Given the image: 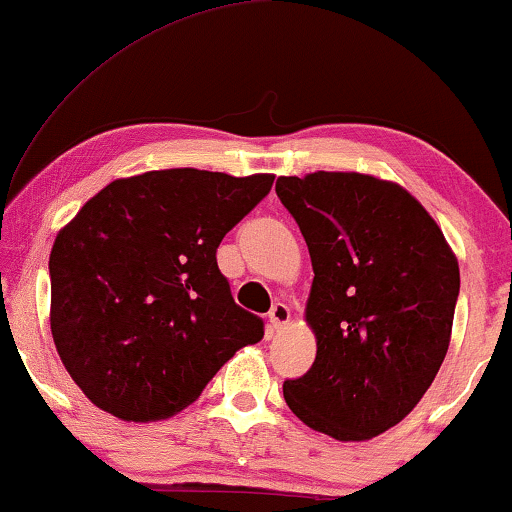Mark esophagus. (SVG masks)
<instances>
[{
    "instance_id": "obj_1",
    "label": "esophagus",
    "mask_w": 512,
    "mask_h": 512,
    "mask_svg": "<svg viewBox=\"0 0 512 512\" xmlns=\"http://www.w3.org/2000/svg\"><path fill=\"white\" fill-rule=\"evenodd\" d=\"M268 319H270V326L275 328V331H282V328L291 321V310L284 303H275L268 314Z\"/></svg>"
}]
</instances>
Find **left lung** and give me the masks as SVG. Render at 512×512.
<instances>
[{"label": "left lung", "instance_id": "1", "mask_svg": "<svg viewBox=\"0 0 512 512\" xmlns=\"http://www.w3.org/2000/svg\"><path fill=\"white\" fill-rule=\"evenodd\" d=\"M312 258L305 321L317 359L284 382L310 429L359 443L396 426L436 380L452 338L459 263L415 195L359 172L279 177Z\"/></svg>", "mask_w": 512, "mask_h": 512}]
</instances>
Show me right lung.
<instances>
[{
    "label": "right lung",
    "instance_id": "1",
    "mask_svg": "<svg viewBox=\"0 0 512 512\" xmlns=\"http://www.w3.org/2000/svg\"><path fill=\"white\" fill-rule=\"evenodd\" d=\"M275 174L195 167L111 181L55 237L51 333L67 373L123 422L177 415L263 321L235 305L216 249Z\"/></svg>",
    "mask_w": 512,
    "mask_h": 512
}]
</instances>
